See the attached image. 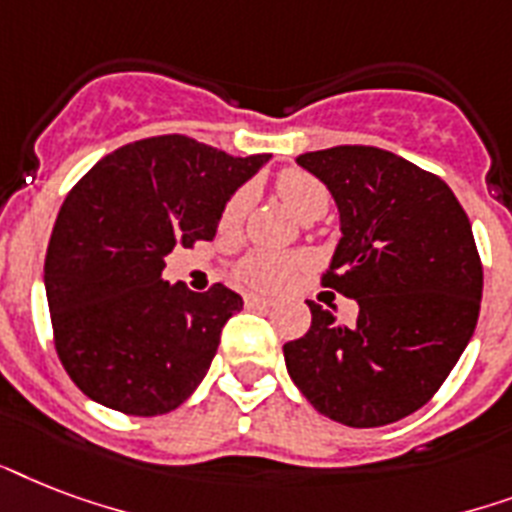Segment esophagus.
<instances>
[{
	"mask_svg": "<svg viewBox=\"0 0 512 512\" xmlns=\"http://www.w3.org/2000/svg\"><path fill=\"white\" fill-rule=\"evenodd\" d=\"M245 304H248V307H251V310H269V307H272V301L269 299H264V296H245Z\"/></svg>",
	"mask_w": 512,
	"mask_h": 512,
	"instance_id": "obj_1",
	"label": "esophagus"
}]
</instances>
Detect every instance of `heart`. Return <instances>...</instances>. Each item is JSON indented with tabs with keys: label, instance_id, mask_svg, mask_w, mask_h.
Returning a JSON list of instances; mask_svg holds the SVG:
<instances>
[{
	"label": "heart",
	"instance_id": "1",
	"mask_svg": "<svg viewBox=\"0 0 512 512\" xmlns=\"http://www.w3.org/2000/svg\"><path fill=\"white\" fill-rule=\"evenodd\" d=\"M277 194L283 197V202L291 208V213H296L299 219L304 216H312V213H326L328 208V189L320 184L318 178L310 176L307 170L288 168L277 176ZM251 205V189L243 186L237 189L232 197H229L227 208H224V216L221 221L232 227L237 221L243 219L245 211ZM293 275V259L288 256H280V253L269 251H256L251 256H245L237 267V277L240 283H245L248 288H256V291H275L280 285L288 283V277Z\"/></svg>",
	"mask_w": 512,
	"mask_h": 512
}]
</instances>
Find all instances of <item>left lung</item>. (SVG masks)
<instances>
[{"instance_id":"left-lung-1","label":"left lung","mask_w":512,"mask_h":512,"mask_svg":"<svg viewBox=\"0 0 512 512\" xmlns=\"http://www.w3.org/2000/svg\"><path fill=\"white\" fill-rule=\"evenodd\" d=\"M296 162L339 211L323 285L360 312L342 326L307 301L312 326L283 347L285 368L323 417L390 425L433 398L473 339L483 293L473 227L441 178L398 154L334 146Z\"/></svg>"}]
</instances>
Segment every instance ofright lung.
Returning a JSON list of instances; mask_svg holds the SVG:
<instances>
[{"label": "right lung", "mask_w": 512, "mask_h": 512, "mask_svg": "<svg viewBox=\"0 0 512 512\" xmlns=\"http://www.w3.org/2000/svg\"><path fill=\"white\" fill-rule=\"evenodd\" d=\"M269 157L144 138L71 189L47 245L45 293L58 358L87 398L157 417L197 390L243 296L221 283L205 293L170 285L165 256L213 240L229 197Z\"/></svg>", "instance_id": "1"}]
</instances>
